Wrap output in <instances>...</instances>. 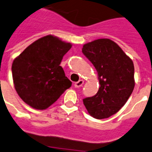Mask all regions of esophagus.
Returning <instances> with one entry per match:
<instances>
[{
  "label": "esophagus",
  "instance_id": "34e87169",
  "mask_svg": "<svg viewBox=\"0 0 152 152\" xmlns=\"http://www.w3.org/2000/svg\"><path fill=\"white\" fill-rule=\"evenodd\" d=\"M83 84H84L83 80H79L78 81H77V82H75V88H80V87H81L82 85H83Z\"/></svg>",
  "mask_w": 152,
  "mask_h": 152
}]
</instances>
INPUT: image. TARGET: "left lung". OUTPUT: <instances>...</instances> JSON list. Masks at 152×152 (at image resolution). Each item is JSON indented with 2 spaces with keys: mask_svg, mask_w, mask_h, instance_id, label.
I'll return each mask as SVG.
<instances>
[{
  "mask_svg": "<svg viewBox=\"0 0 152 152\" xmlns=\"http://www.w3.org/2000/svg\"><path fill=\"white\" fill-rule=\"evenodd\" d=\"M82 53L96 69L100 85L97 93L84 99L83 103L94 118H108L118 112L132 93L135 85L134 63L109 39L85 44Z\"/></svg>",
  "mask_w": 152,
  "mask_h": 152,
  "instance_id": "8db88e82",
  "label": "left lung"
}]
</instances>
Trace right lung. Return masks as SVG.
Returning <instances> with one entry per match:
<instances>
[{
	"label": "right lung",
	"mask_w": 152,
	"mask_h": 152,
	"mask_svg": "<svg viewBox=\"0 0 152 152\" xmlns=\"http://www.w3.org/2000/svg\"><path fill=\"white\" fill-rule=\"evenodd\" d=\"M71 43L53 36L39 39L14 60L11 71L20 98L36 110H46L71 86L61 64Z\"/></svg>",
	"instance_id": "1"
}]
</instances>
